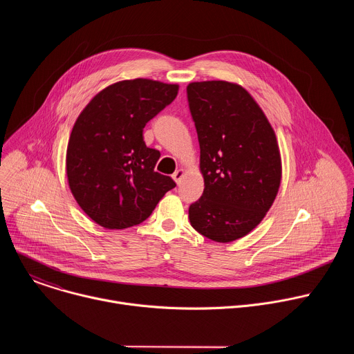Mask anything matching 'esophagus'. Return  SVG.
Returning a JSON list of instances; mask_svg holds the SVG:
<instances>
[{"mask_svg":"<svg viewBox=\"0 0 354 354\" xmlns=\"http://www.w3.org/2000/svg\"><path fill=\"white\" fill-rule=\"evenodd\" d=\"M183 175H185V171L183 169H176L174 174H172V178H174V180L176 182V183H179L180 182V179L183 178Z\"/></svg>","mask_w":354,"mask_h":354,"instance_id":"esophagus-1","label":"esophagus"}]
</instances>
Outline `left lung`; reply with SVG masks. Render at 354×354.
Here are the masks:
<instances>
[{
  "mask_svg": "<svg viewBox=\"0 0 354 354\" xmlns=\"http://www.w3.org/2000/svg\"><path fill=\"white\" fill-rule=\"evenodd\" d=\"M186 93L205 178L189 220L203 236L231 242L254 230L276 198L281 179L276 136L254 97L236 84L192 82Z\"/></svg>",
  "mask_w": 354,
  "mask_h": 354,
  "instance_id": "obj_1",
  "label": "left lung"
}]
</instances>
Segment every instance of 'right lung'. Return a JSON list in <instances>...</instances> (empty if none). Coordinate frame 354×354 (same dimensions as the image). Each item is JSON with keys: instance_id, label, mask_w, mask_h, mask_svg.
I'll use <instances>...</instances> for the list:
<instances>
[{"instance_id": "obj_1", "label": "right lung", "mask_w": 354, "mask_h": 354, "mask_svg": "<svg viewBox=\"0 0 354 354\" xmlns=\"http://www.w3.org/2000/svg\"><path fill=\"white\" fill-rule=\"evenodd\" d=\"M176 95L174 84L120 81L100 91L78 116L67 147V178L77 203L96 224L137 225L176 186L154 171L161 154L142 137L145 124Z\"/></svg>"}]
</instances>
